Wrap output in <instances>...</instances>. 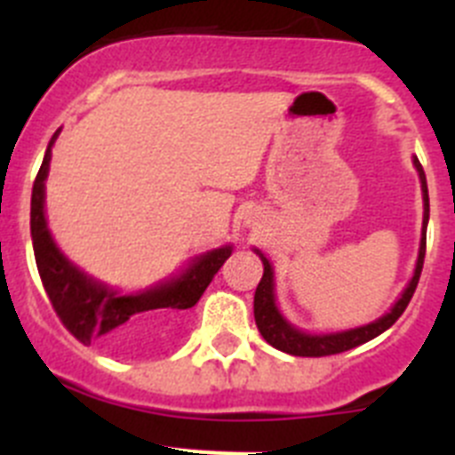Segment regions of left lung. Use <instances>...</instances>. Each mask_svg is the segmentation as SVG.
<instances>
[{
	"instance_id": "obj_1",
	"label": "left lung",
	"mask_w": 455,
	"mask_h": 455,
	"mask_svg": "<svg viewBox=\"0 0 455 455\" xmlns=\"http://www.w3.org/2000/svg\"><path fill=\"white\" fill-rule=\"evenodd\" d=\"M415 168L419 172L421 180V193H424V228H421V243H419V257H417L415 275L410 280V284L405 287V291L401 293V299L394 303V307L389 309L387 315L380 316L378 321L367 325H360V328H353V331L344 332H332V335H307V332H300L299 328H293L275 305V293H273V268L268 264L267 257L259 251H255L257 255L262 257L264 264V275L257 284L255 291V323L262 332L264 339L271 344L277 351L289 353V355L299 357H323V355H335V353L351 351V348L360 347L364 341L373 339L380 332H385L389 325L396 323L401 315L408 307L412 293H415L417 283H419L421 268H424V255H426V225H428V187H426V175L424 168H421L419 159L415 156Z\"/></svg>"
}]
</instances>
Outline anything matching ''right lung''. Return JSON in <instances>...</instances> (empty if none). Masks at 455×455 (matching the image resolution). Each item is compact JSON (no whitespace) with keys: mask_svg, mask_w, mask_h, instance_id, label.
Segmentation results:
<instances>
[{"mask_svg":"<svg viewBox=\"0 0 455 455\" xmlns=\"http://www.w3.org/2000/svg\"><path fill=\"white\" fill-rule=\"evenodd\" d=\"M56 132L47 146L45 159L36 175L31 191V239H34L36 267L45 287L50 303L70 335L82 344L102 339L108 347H124L143 332L162 331L175 323L182 309L193 307L219 273L225 259L232 255V246L216 248L196 257L191 267L171 283L156 284L140 293H118L98 283L68 262L56 248L45 220V180L50 172L52 146Z\"/></svg>","mask_w":455,"mask_h":455,"instance_id":"right-lung-1","label":"right lung"}]
</instances>
